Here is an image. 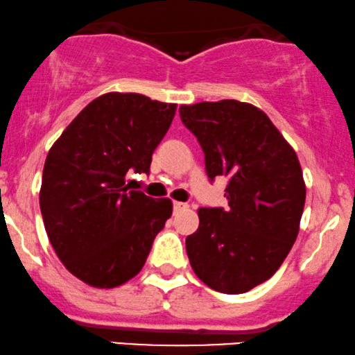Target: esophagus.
I'll return each instance as SVG.
<instances>
[{
	"instance_id": "34e87169",
	"label": "esophagus",
	"mask_w": 355,
	"mask_h": 355,
	"mask_svg": "<svg viewBox=\"0 0 355 355\" xmlns=\"http://www.w3.org/2000/svg\"><path fill=\"white\" fill-rule=\"evenodd\" d=\"M173 207H174V212H181V211H186V209H189V205L187 204H184V202H174L173 204Z\"/></svg>"
}]
</instances>
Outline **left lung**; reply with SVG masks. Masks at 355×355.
Returning <instances> with one entry per match:
<instances>
[{
    "label": "left lung",
    "mask_w": 355,
    "mask_h": 355,
    "mask_svg": "<svg viewBox=\"0 0 355 355\" xmlns=\"http://www.w3.org/2000/svg\"><path fill=\"white\" fill-rule=\"evenodd\" d=\"M202 146L209 179L225 176L229 207H200L186 239L200 282L225 295L273 277L300 232L306 184L296 151L265 112L239 100L179 107Z\"/></svg>",
    "instance_id": "8db88e82"
}]
</instances>
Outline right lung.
<instances>
[{"mask_svg":"<svg viewBox=\"0 0 355 355\" xmlns=\"http://www.w3.org/2000/svg\"><path fill=\"white\" fill-rule=\"evenodd\" d=\"M176 103L108 92L87 105L47 153L39 205L55 255L94 288L141 271L173 214L171 199L128 191L126 173H148Z\"/></svg>","mask_w":355,"mask_h":355,"instance_id":"1","label":"right lung"}]
</instances>
